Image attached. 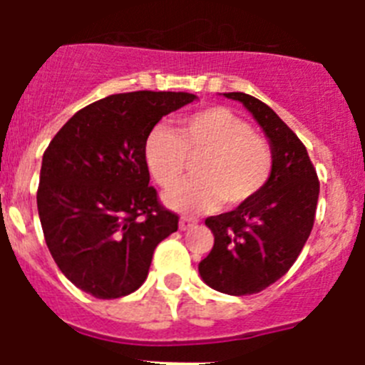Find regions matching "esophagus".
I'll return each instance as SVG.
<instances>
[{
  "instance_id": "obj_1",
  "label": "esophagus",
  "mask_w": 365,
  "mask_h": 365,
  "mask_svg": "<svg viewBox=\"0 0 365 365\" xmlns=\"http://www.w3.org/2000/svg\"><path fill=\"white\" fill-rule=\"evenodd\" d=\"M195 225H197V221H195V219H192V217H180L179 219V228L182 232L192 230V228H195Z\"/></svg>"
}]
</instances>
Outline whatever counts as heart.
Here are the masks:
<instances>
[{
  "instance_id": "obj_1",
  "label": "heart",
  "mask_w": 365,
  "mask_h": 365,
  "mask_svg": "<svg viewBox=\"0 0 365 365\" xmlns=\"http://www.w3.org/2000/svg\"><path fill=\"white\" fill-rule=\"evenodd\" d=\"M190 159L199 177L164 193V205L180 214H201L248 205L272 173V150L265 138L227 108H208L179 122L177 133L157 125L144 140V160L160 186L185 175Z\"/></svg>"
}]
</instances>
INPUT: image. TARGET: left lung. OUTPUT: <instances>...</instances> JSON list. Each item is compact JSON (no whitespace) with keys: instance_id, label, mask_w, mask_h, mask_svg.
<instances>
[{"instance_id":"left-lung-1","label":"left lung","mask_w":365,"mask_h":365,"mask_svg":"<svg viewBox=\"0 0 365 365\" xmlns=\"http://www.w3.org/2000/svg\"><path fill=\"white\" fill-rule=\"evenodd\" d=\"M222 96L241 102L269 138L272 173L254 201L206 219L214 247L199 274L225 294H256L285 276L302 252L314 225L320 182L302 140L269 106L245 93Z\"/></svg>"}]
</instances>
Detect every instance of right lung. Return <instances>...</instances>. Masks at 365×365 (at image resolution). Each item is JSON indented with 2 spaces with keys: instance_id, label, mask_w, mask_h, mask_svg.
Masks as SVG:
<instances>
[{
  "instance_id": "add662e5",
  "label": "right lung",
  "mask_w": 365,
  "mask_h": 365,
  "mask_svg": "<svg viewBox=\"0 0 365 365\" xmlns=\"http://www.w3.org/2000/svg\"><path fill=\"white\" fill-rule=\"evenodd\" d=\"M197 96L135 91L86 106L54 135L41 160L38 214L58 269L100 299L131 294L155 247L177 232L150 185L144 140L155 124Z\"/></svg>"
}]
</instances>
